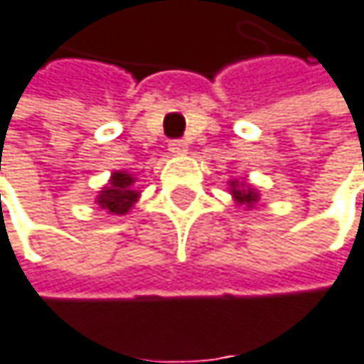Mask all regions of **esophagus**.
Here are the masks:
<instances>
[{
  "mask_svg": "<svg viewBox=\"0 0 364 364\" xmlns=\"http://www.w3.org/2000/svg\"><path fill=\"white\" fill-rule=\"evenodd\" d=\"M186 148H188V144H186V141H182V139H173V141H169V152H171V154H184V152H186Z\"/></svg>",
  "mask_w": 364,
  "mask_h": 364,
  "instance_id": "esophagus-1",
  "label": "esophagus"
}]
</instances>
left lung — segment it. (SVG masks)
Masks as SVG:
<instances>
[{"label": "left lung", "mask_w": 364, "mask_h": 364, "mask_svg": "<svg viewBox=\"0 0 364 364\" xmlns=\"http://www.w3.org/2000/svg\"><path fill=\"white\" fill-rule=\"evenodd\" d=\"M232 195L236 197V201L247 203V205H251V203L257 201V193L253 188H238L236 182H232Z\"/></svg>", "instance_id": "1"}]
</instances>
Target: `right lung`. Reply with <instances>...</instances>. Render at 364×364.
Listing matches in <instances>:
<instances>
[{"instance_id": "add662e5", "label": "right lung", "mask_w": 364, "mask_h": 364, "mask_svg": "<svg viewBox=\"0 0 364 364\" xmlns=\"http://www.w3.org/2000/svg\"><path fill=\"white\" fill-rule=\"evenodd\" d=\"M132 184H134V180L128 173L115 171L111 178V186L100 191L98 205H102L105 210H109L113 214H126L139 197V193L132 188Z\"/></svg>"}]
</instances>
